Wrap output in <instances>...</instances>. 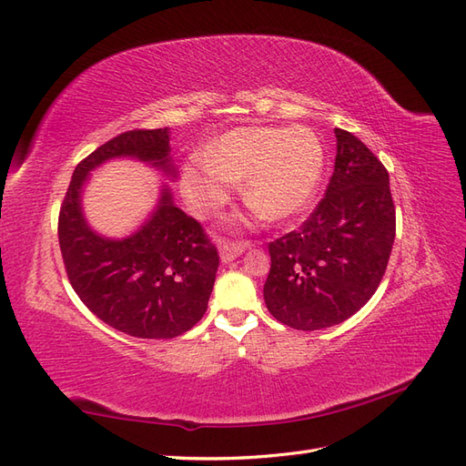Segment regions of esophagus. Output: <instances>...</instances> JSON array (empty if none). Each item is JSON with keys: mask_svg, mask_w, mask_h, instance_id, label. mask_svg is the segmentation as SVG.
I'll use <instances>...</instances> for the list:
<instances>
[{"mask_svg": "<svg viewBox=\"0 0 466 466\" xmlns=\"http://www.w3.org/2000/svg\"><path fill=\"white\" fill-rule=\"evenodd\" d=\"M247 248V243L241 241H223L219 245V257L223 262H231L237 257H241Z\"/></svg>", "mask_w": 466, "mask_h": 466, "instance_id": "esophagus-1", "label": "esophagus"}]
</instances>
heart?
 I'll return each instance as SVG.
<instances>
[{
    "label": "heart",
    "mask_w": 466,
    "mask_h": 466,
    "mask_svg": "<svg viewBox=\"0 0 466 466\" xmlns=\"http://www.w3.org/2000/svg\"><path fill=\"white\" fill-rule=\"evenodd\" d=\"M322 171L324 147L313 130L247 126L192 155L182 171V194L196 214L209 216L229 202L245 177V196L258 214L288 219L311 204Z\"/></svg>",
    "instance_id": "heart-1"
}]
</instances>
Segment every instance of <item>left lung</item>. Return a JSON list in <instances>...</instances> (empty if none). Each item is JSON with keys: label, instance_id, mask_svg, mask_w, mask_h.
Instances as JSON below:
<instances>
[{"label": "left lung", "instance_id": "1", "mask_svg": "<svg viewBox=\"0 0 466 466\" xmlns=\"http://www.w3.org/2000/svg\"><path fill=\"white\" fill-rule=\"evenodd\" d=\"M334 173L298 231L268 245L264 301L298 330L344 322L371 299L397 235L389 173L360 137L334 128Z\"/></svg>", "mask_w": 466, "mask_h": 466}]
</instances>
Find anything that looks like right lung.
Masks as SVG:
<instances>
[{"mask_svg": "<svg viewBox=\"0 0 466 466\" xmlns=\"http://www.w3.org/2000/svg\"><path fill=\"white\" fill-rule=\"evenodd\" d=\"M122 155L173 171L167 128L124 132L87 155L76 167L58 216L66 274L79 299L108 327L136 338H175L206 313L218 248L167 188L136 235L112 241L93 233L81 216V187L91 168Z\"/></svg>", "mask_w": 466, "mask_h": 466, "instance_id": "obj_1", "label": "right lung"}]
</instances>
